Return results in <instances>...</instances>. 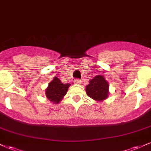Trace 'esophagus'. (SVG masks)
Returning <instances> with one entry per match:
<instances>
[{"mask_svg": "<svg viewBox=\"0 0 151 151\" xmlns=\"http://www.w3.org/2000/svg\"><path fill=\"white\" fill-rule=\"evenodd\" d=\"M74 83L76 84H80L81 83V79H75L74 80Z\"/></svg>", "mask_w": 151, "mask_h": 151, "instance_id": "esophagus-1", "label": "esophagus"}]
</instances>
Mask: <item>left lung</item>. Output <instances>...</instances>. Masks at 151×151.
Returning a JSON list of instances; mask_svg holds the SVG:
<instances>
[{
	"label": "left lung",
	"mask_w": 151,
	"mask_h": 151,
	"mask_svg": "<svg viewBox=\"0 0 151 151\" xmlns=\"http://www.w3.org/2000/svg\"><path fill=\"white\" fill-rule=\"evenodd\" d=\"M109 87L108 82L104 77L97 75L89 81V84L86 86V92L90 98L96 101H102L108 96Z\"/></svg>",
	"instance_id": "obj_1"
}]
</instances>
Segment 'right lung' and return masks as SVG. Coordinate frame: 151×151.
I'll return each instance as SVG.
<instances>
[{
  "label": "right lung",
  "instance_id": "right-lung-1",
  "mask_svg": "<svg viewBox=\"0 0 151 151\" xmlns=\"http://www.w3.org/2000/svg\"><path fill=\"white\" fill-rule=\"evenodd\" d=\"M70 84H62L58 77H55L50 83L45 91L47 98L53 103H59L67 93Z\"/></svg>",
  "mask_w": 151,
  "mask_h": 151
}]
</instances>
